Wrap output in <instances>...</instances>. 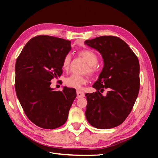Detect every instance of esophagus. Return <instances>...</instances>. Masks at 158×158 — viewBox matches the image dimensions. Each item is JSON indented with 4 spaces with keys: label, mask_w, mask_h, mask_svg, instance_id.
I'll list each match as a JSON object with an SVG mask.
<instances>
[{
    "label": "esophagus",
    "mask_w": 158,
    "mask_h": 158,
    "mask_svg": "<svg viewBox=\"0 0 158 158\" xmlns=\"http://www.w3.org/2000/svg\"><path fill=\"white\" fill-rule=\"evenodd\" d=\"M76 94H77V96H76V98H84V94L82 92H81V91L78 90L77 92H76Z\"/></svg>",
    "instance_id": "1"
}]
</instances>
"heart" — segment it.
<instances>
[{
    "label": "heart",
    "mask_w": 158,
    "mask_h": 158,
    "mask_svg": "<svg viewBox=\"0 0 158 158\" xmlns=\"http://www.w3.org/2000/svg\"><path fill=\"white\" fill-rule=\"evenodd\" d=\"M79 55L82 56L83 58L86 61L88 64V69L86 71H88L90 74H94L95 72V65L98 63V56L92 51L90 50H84L79 52ZM71 62V55L66 54L63 60V69L65 70H69L70 65ZM88 81V77L86 76H81L78 74H73L64 80L65 84L69 87L73 88L76 89H79L81 88L82 85L86 84Z\"/></svg>",
    "instance_id": "obj_1"
}]
</instances>
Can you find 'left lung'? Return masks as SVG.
<instances>
[{
    "label": "left lung",
    "mask_w": 158,
    "mask_h": 158,
    "mask_svg": "<svg viewBox=\"0 0 158 158\" xmlns=\"http://www.w3.org/2000/svg\"><path fill=\"white\" fill-rule=\"evenodd\" d=\"M84 44L102 55L103 67L92 85L98 92L85 94V114L93 127L109 129L120 125L131 112L140 89V64L126 43L114 36H101ZM103 88L108 92L103 96Z\"/></svg>",
    "instance_id": "left-lung-1"
}]
</instances>
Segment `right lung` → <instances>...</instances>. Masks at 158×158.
Wrapping results in <instances>:
<instances>
[{
    "label": "right lung",
    "mask_w": 158,
    "mask_h": 158,
    "mask_svg": "<svg viewBox=\"0 0 158 158\" xmlns=\"http://www.w3.org/2000/svg\"><path fill=\"white\" fill-rule=\"evenodd\" d=\"M71 42L49 35L33 37L23 47L15 66L17 98L27 118L43 128L54 129L66 123L76 97V89L51 88V81L63 73V60Z\"/></svg>",
    "instance_id": "right-lung-1"
}]
</instances>
